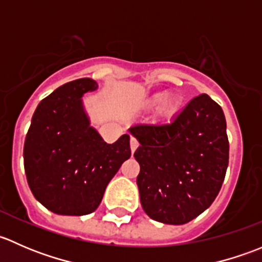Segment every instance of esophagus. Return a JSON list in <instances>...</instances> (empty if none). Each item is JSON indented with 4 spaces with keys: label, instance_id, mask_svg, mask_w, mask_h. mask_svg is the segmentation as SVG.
<instances>
[{
    "label": "esophagus",
    "instance_id": "esophagus-1",
    "mask_svg": "<svg viewBox=\"0 0 262 262\" xmlns=\"http://www.w3.org/2000/svg\"><path fill=\"white\" fill-rule=\"evenodd\" d=\"M138 146H139L138 141H137L136 138H133V137H132V138H130V150H132V153L136 152V149L138 148Z\"/></svg>",
    "mask_w": 262,
    "mask_h": 262
}]
</instances>
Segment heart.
<instances>
[{"label":"heart","instance_id":"heart-1","mask_svg":"<svg viewBox=\"0 0 262 262\" xmlns=\"http://www.w3.org/2000/svg\"><path fill=\"white\" fill-rule=\"evenodd\" d=\"M163 100H165V105H163V107H165L166 113H170L171 114V113H173L176 109H178V104H176V101L173 100V97L171 96V95H168L166 99L163 94L153 95L149 100V105L150 106H157V105H160Z\"/></svg>","mask_w":262,"mask_h":262}]
</instances>
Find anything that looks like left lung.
<instances>
[{"label":"left lung","mask_w":262,"mask_h":262,"mask_svg":"<svg viewBox=\"0 0 262 262\" xmlns=\"http://www.w3.org/2000/svg\"><path fill=\"white\" fill-rule=\"evenodd\" d=\"M223 110L207 94L190 100L170 121L137 123L134 157L141 204L153 221L180 226L212 205L228 167Z\"/></svg>","instance_id":"8db88e82"}]
</instances>
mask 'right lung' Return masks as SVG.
<instances>
[{
  "instance_id": "add662e5",
  "label": "right lung",
  "mask_w": 262,
  "mask_h": 262,
  "mask_svg": "<svg viewBox=\"0 0 262 262\" xmlns=\"http://www.w3.org/2000/svg\"><path fill=\"white\" fill-rule=\"evenodd\" d=\"M99 89L91 78L71 81L41 100L24 144V166L35 199L59 215L97 209L105 189L130 157V137L109 144L91 126L83 95Z\"/></svg>"
}]
</instances>
